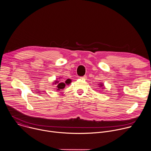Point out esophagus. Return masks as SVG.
<instances>
[{
	"label": "esophagus",
	"mask_w": 151,
	"mask_h": 151,
	"mask_svg": "<svg viewBox=\"0 0 151 151\" xmlns=\"http://www.w3.org/2000/svg\"><path fill=\"white\" fill-rule=\"evenodd\" d=\"M86 78H87V76L85 75V76H81V79H86Z\"/></svg>",
	"instance_id": "esophagus-1"
}]
</instances>
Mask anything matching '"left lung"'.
Wrapping results in <instances>:
<instances>
[{"mask_svg": "<svg viewBox=\"0 0 151 151\" xmlns=\"http://www.w3.org/2000/svg\"><path fill=\"white\" fill-rule=\"evenodd\" d=\"M103 86H104V85H103V84H102V83H100V84H99V86H100V87H103ZM102 89H104V88H102Z\"/></svg>", "mask_w": 151, "mask_h": 151, "instance_id": "obj_1", "label": "left lung"}]
</instances>
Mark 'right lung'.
Segmentation results:
<instances>
[{"label": "right lung", "mask_w": 151, "mask_h": 151, "mask_svg": "<svg viewBox=\"0 0 151 151\" xmlns=\"http://www.w3.org/2000/svg\"><path fill=\"white\" fill-rule=\"evenodd\" d=\"M70 82H71V81L69 79H67L65 82H66V83H68V84H69V83H70ZM54 83H55L54 84L56 85V89H57V90L62 89H63V88L65 87V86H66L65 83L63 82H62V81H56L54 82Z\"/></svg>", "instance_id": "obj_1"}]
</instances>
